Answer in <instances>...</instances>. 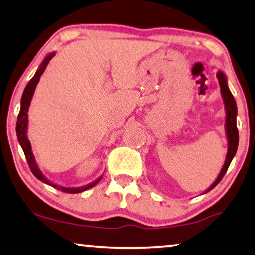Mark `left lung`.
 Returning a JSON list of instances; mask_svg holds the SVG:
<instances>
[{"label":"left lung","instance_id":"left-lung-1","mask_svg":"<svg viewBox=\"0 0 255 255\" xmlns=\"http://www.w3.org/2000/svg\"><path fill=\"white\" fill-rule=\"evenodd\" d=\"M218 79H219V83H220V88H221V96L223 100V103H225V110H226V123H225V129H226V136H227V142H228V152L226 155V160H225V165L221 168V172L216 177V180L214 181L210 188L207 190H205L204 193H206L208 191H211L212 189H214L216 185L219 184V182L222 180V177L225 176V174L227 173L228 168L233 161V159L235 157L237 152V147H238V129H237V124H236V118H237V104L236 101L231 94V91L228 87V81H227V77L223 71H218Z\"/></svg>","mask_w":255,"mask_h":255}]
</instances>
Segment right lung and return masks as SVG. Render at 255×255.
Wrapping results in <instances>:
<instances>
[{"mask_svg":"<svg viewBox=\"0 0 255 255\" xmlns=\"http://www.w3.org/2000/svg\"><path fill=\"white\" fill-rule=\"evenodd\" d=\"M55 55H56V52L54 51V52H50V54H48L47 56L44 57V59L42 60V63L40 64V66H39V68H37V71L35 72V74H34V77L29 80V82L25 87L24 93H22V96H21V101H20V111H19V115H18V118H17V125H16L17 138H18L19 144H20L22 151H24L26 160H27V162H28L30 172L34 174V176H35L36 178H39L40 181H42L43 183L50 185V187L55 188V189H58L63 192L79 193V192L86 191V190L95 187V185H96L98 182L101 181L102 175L98 178H96L95 181L91 182V183L83 185V187H78V188L62 187V185H58V184L54 183V182L48 180V178L43 175V173L41 172L39 166H37L35 157H34L33 151H32V145H30V142H29V139L27 137L28 109H29V105H30V101H32L34 91H35L36 85L40 81L41 75L43 74V72H44L45 68H47V65L49 64V62H50L51 58Z\"/></svg>","mask_w":255,"mask_h":255,"instance_id":"right-lung-1","label":"right lung"}]
</instances>
